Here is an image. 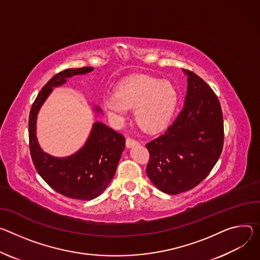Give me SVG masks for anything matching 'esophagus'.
Returning a JSON list of instances; mask_svg holds the SVG:
<instances>
[{"instance_id":"34e87169","label":"esophagus","mask_w":260,"mask_h":260,"mask_svg":"<svg viewBox=\"0 0 260 260\" xmlns=\"http://www.w3.org/2000/svg\"><path fill=\"white\" fill-rule=\"evenodd\" d=\"M136 145H138V141L137 140H135V139H133L131 137H128L126 139V147L127 148H131V147H134Z\"/></svg>"}]
</instances>
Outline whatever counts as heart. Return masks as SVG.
<instances>
[{"instance_id":"b5f03b06","label":"heart","mask_w":260,"mask_h":260,"mask_svg":"<svg viewBox=\"0 0 260 260\" xmlns=\"http://www.w3.org/2000/svg\"><path fill=\"white\" fill-rule=\"evenodd\" d=\"M178 103V91L169 80L152 76H137L121 84L115 95L104 99L106 112L122 123L127 108H135L136 123L143 130L156 132L171 120Z\"/></svg>"}]
</instances>
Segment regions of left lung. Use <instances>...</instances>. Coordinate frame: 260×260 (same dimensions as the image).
Masks as SVG:
<instances>
[{"mask_svg":"<svg viewBox=\"0 0 260 260\" xmlns=\"http://www.w3.org/2000/svg\"><path fill=\"white\" fill-rule=\"evenodd\" d=\"M183 110L167 130L148 142L147 175L162 192L176 195L203 182L217 163L224 142L223 114L211 86L192 71Z\"/></svg>","mask_w":260,"mask_h":260,"instance_id":"8db88e82","label":"left lung"}]
</instances>
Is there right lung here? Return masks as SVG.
Returning a JSON list of instances; mask_svg holds the SVG:
<instances>
[{
  "label": "right lung",
  "instance_id": "right-lung-1",
  "mask_svg": "<svg viewBox=\"0 0 260 260\" xmlns=\"http://www.w3.org/2000/svg\"><path fill=\"white\" fill-rule=\"evenodd\" d=\"M93 69H66L51 77L35 99L28 118L30 152L37 172L56 192L79 200L94 199L107 188L125 150V137L105 124L96 122L79 151L68 157L56 158L44 153L40 148L36 136V122L39 109L52 92V88L64 84L69 77L86 74ZM95 110L101 111L99 107H95Z\"/></svg>",
  "mask_w": 260,
  "mask_h": 260
}]
</instances>
